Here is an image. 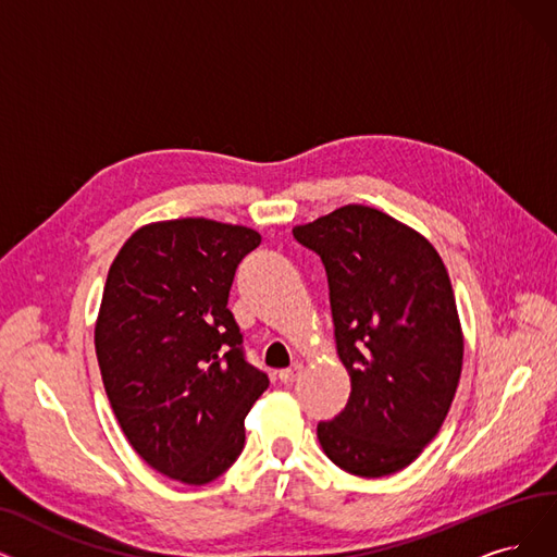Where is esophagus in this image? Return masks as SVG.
Returning <instances> with one entry per match:
<instances>
[{
    "label": "esophagus",
    "instance_id": "1",
    "mask_svg": "<svg viewBox=\"0 0 557 557\" xmlns=\"http://www.w3.org/2000/svg\"><path fill=\"white\" fill-rule=\"evenodd\" d=\"M301 370H304V366L301 363H295L293 368H287V370H281L278 372V380L283 382V384H293L297 376L301 374Z\"/></svg>",
    "mask_w": 557,
    "mask_h": 557
}]
</instances>
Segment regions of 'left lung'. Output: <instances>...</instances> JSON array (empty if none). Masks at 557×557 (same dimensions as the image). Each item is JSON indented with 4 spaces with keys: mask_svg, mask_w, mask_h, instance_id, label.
<instances>
[{
    "mask_svg": "<svg viewBox=\"0 0 557 557\" xmlns=\"http://www.w3.org/2000/svg\"><path fill=\"white\" fill-rule=\"evenodd\" d=\"M326 270L351 393L318 425L324 455L359 478L403 471L438 434L455 399L463 333L446 264L428 237L368 206L293 228Z\"/></svg>",
    "mask_w": 557,
    "mask_h": 557,
    "instance_id": "8db88e82",
    "label": "left lung"
}]
</instances>
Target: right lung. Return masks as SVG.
<instances>
[{"label":"right lung","instance_id":"obj_1","mask_svg":"<svg viewBox=\"0 0 557 557\" xmlns=\"http://www.w3.org/2000/svg\"><path fill=\"white\" fill-rule=\"evenodd\" d=\"M247 226L187 216L132 233L109 267L96 354L129 446L162 475L201 486L244 448V418L270 386L244 361L228 310Z\"/></svg>","mask_w":557,"mask_h":557}]
</instances>
